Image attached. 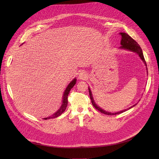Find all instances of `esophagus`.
I'll list each match as a JSON object with an SVG mask.
<instances>
[{
    "label": "esophagus",
    "mask_w": 159,
    "mask_h": 159,
    "mask_svg": "<svg viewBox=\"0 0 159 159\" xmlns=\"http://www.w3.org/2000/svg\"><path fill=\"white\" fill-rule=\"evenodd\" d=\"M87 77V75L85 74V72H81L80 74H79V79H80V80H85Z\"/></svg>",
    "instance_id": "esophagus-1"
}]
</instances>
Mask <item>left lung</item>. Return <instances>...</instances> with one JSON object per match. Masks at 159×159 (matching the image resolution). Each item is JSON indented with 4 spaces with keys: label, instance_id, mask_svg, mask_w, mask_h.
<instances>
[{
    "label": "left lung",
    "instance_id": "1",
    "mask_svg": "<svg viewBox=\"0 0 159 159\" xmlns=\"http://www.w3.org/2000/svg\"><path fill=\"white\" fill-rule=\"evenodd\" d=\"M120 34L121 36V46L120 47V48L121 49H124V50H129V51H131V52H135L137 53L139 57H140V58L142 60V61H143V63L145 64V65L147 66V63L145 61V60L144 58V57H143V52H142V48H140V45L138 44V43L134 41L131 36H129L128 34L125 33H120ZM89 96H90V99H91V102L93 104V105L94 106V107L98 109V111H99L103 113V114L104 115H118V114H120V113H122L128 109H129L130 108L133 107V106L137 105V104H134L133 106H132L131 107H129L128 109H125L123 111H120V112H107V111H106L104 110H103L102 109H101V107H99V106H98V105L95 103L94 99H93V95H92V93H91V91H90V88H89Z\"/></svg>",
    "mask_w": 159,
    "mask_h": 159
}]
</instances>
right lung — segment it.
I'll return each mask as SVG.
<instances>
[{
	"label": "right lung",
	"instance_id": "1",
	"mask_svg": "<svg viewBox=\"0 0 159 159\" xmlns=\"http://www.w3.org/2000/svg\"><path fill=\"white\" fill-rule=\"evenodd\" d=\"M76 79H74L69 84V85L67 86V87L66 88L65 92H64V94H63V103L60 107V108L55 113V114H53V115L49 116V117H47L46 118H44V120H49V119H52V118H57L58 116H60L62 113L65 111L66 109V107L67 106V104H68V96H69V94L70 91L71 89L74 86V85L76 83Z\"/></svg>",
	"mask_w": 159,
	"mask_h": 159
}]
</instances>
